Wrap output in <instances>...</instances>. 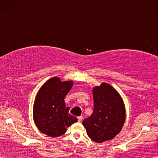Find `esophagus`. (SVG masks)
I'll use <instances>...</instances> for the list:
<instances>
[{
    "mask_svg": "<svg viewBox=\"0 0 158 158\" xmlns=\"http://www.w3.org/2000/svg\"><path fill=\"white\" fill-rule=\"evenodd\" d=\"M77 119H78V122H81V121H82V119H83V117H82V116H79V117H77Z\"/></svg>",
    "mask_w": 158,
    "mask_h": 158,
    "instance_id": "obj_1",
    "label": "esophagus"
}]
</instances>
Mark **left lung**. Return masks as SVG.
<instances>
[{"label":"left lung","instance_id":"obj_1","mask_svg":"<svg viewBox=\"0 0 158 158\" xmlns=\"http://www.w3.org/2000/svg\"><path fill=\"white\" fill-rule=\"evenodd\" d=\"M94 111L83 121L87 134L101 143L113 139L120 132L126 119L125 106L119 94L108 83L93 88Z\"/></svg>","mask_w":158,"mask_h":158}]
</instances>
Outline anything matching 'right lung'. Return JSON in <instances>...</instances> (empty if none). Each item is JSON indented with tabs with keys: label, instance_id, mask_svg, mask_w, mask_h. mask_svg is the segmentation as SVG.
<instances>
[{
	"label": "right lung",
	"instance_id": "1",
	"mask_svg": "<svg viewBox=\"0 0 158 158\" xmlns=\"http://www.w3.org/2000/svg\"><path fill=\"white\" fill-rule=\"evenodd\" d=\"M72 81H61L58 77L48 80L36 94L33 106V119L41 132L50 137L64 135L66 127L78 119L69 113L64 98L72 88Z\"/></svg>",
	"mask_w": 158,
	"mask_h": 158
}]
</instances>
